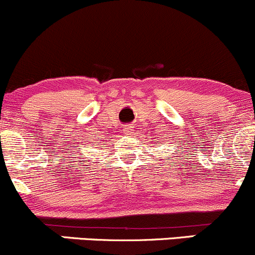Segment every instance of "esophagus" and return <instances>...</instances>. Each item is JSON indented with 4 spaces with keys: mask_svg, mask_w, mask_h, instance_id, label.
I'll return each mask as SVG.
<instances>
[{
    "mask_svg": "<svg viewBox=\"0 0 255 255\" xmlns=\"http://www.w3.org/2000/svg\"><path fill=\"white\" fill-rule=\"evenodd\" d=\"M124 131H125V132H127V133H130L131 131H132V127H125Z\"/></svg>",
    "mask_w": 255,
    "mask_h": 255,
    "instance_id": "esophagus-1",
    "label": "esophagus"
}]
</instances>
